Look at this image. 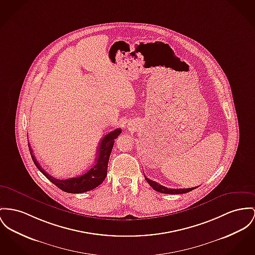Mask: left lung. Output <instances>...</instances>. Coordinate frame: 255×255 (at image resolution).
Segmentation results:
<instances>
[{
	"instance_id": "obj_1",
	"label": "left lung",
	"mask_w": 255,
	"mask_h": 255,
	"mask_svg": "<svg viewBox=\"0 0 255 255\" xmlns=\"http://www.w3.org/2000/svg\"><path fill=\"white\" fill-rule=\"evenodd\" d=\"M145 179H146V181L148 182V184H149L151 187H153V189H154L155 191H158V192H161V193H169V194H183V193L189 192V191H191L192 189H194V188H196V187H197L179 188V189H177V188H167V187H163V186L159 185L158 183H156V182H154V181H152V180L148 179L146 176H145Z\"/></svg>"
}]
</instances>
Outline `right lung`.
Wrapping results in <instances>:
<instances>
[{"label":"right lung","instance_id":"add662e5","mask_svg":"<svg viewBox=\"0 0 255 255\" xmlns=\"http://www.w3.org/2000/svg\"><path fill=\"white\" fill-rule=\"evenodd\" d=\"M121 132H122V129L117 128L104 136L98 149V157H97L96 163L90 169L87 170L84 174H81L73 178H68L66 180L56 179L42 169L34 157L33 153L34 152L31 149V145L30 144L28 145H29L31 156L33 158L35 166L56 187H59L60 189L68 193H82L99 187L104 181L107 175V165H108L110 153L113 149L115 139L121 134Z\"/></svg>","mask_w":255,"mask_h":255}]
</instances>
